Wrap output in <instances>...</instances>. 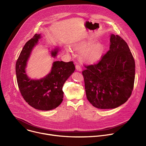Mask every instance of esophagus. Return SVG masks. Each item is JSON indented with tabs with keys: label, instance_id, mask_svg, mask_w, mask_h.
Wrapping results in <instances>:
<instances>
[{
	"label": "esophagus",
	"instance_id": "1",
	"mask_svg": "<svg viewBox=\"0 0 146 146\" xmlns=\"http://www.w3.org/2000/svg\"><path fill=\"white\" fill-rule=\"evenodd\" d=\"M76 69L77 70L80 71V72L82 70V68H81V66H80L78 64H77V65H76Z\"/></svg>",
	"mask_w": 146,
	"mask_h": 146
}]
</instances>
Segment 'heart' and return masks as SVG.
<instances>
[{"label":"heart","instance_id":"b5f03b06","mask_svg":"<svg viewBox=\"0 0 146 146\" xmlns=\"http://www.w3.org/2000/svg\"><path fill=\"white\" fill-rule=\"evenodd\" d=\"M73 48L78 52L85 50L82 54V59L88 63H94L99 61L105 52V47L101 43L95 44L92 40L82 41L73 46Z\"/></svg>","mask_w":146,"mask_h":146}]
</instances>
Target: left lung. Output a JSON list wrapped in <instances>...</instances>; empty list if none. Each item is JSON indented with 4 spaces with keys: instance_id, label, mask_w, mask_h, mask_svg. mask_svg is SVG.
Returning a JSON list of instances; mask_svg holds the SVG:
<instances>
[{
    "instance_id": "obj_1",
    "label": "left lung",
    "mask_w": 146,
    "mask_h": 146,
    "mask_svg": "<svg viewBox=\"0 0 146 146\" xmlns=\"http://www.w3.org/2000/svg\"><path fill=\"white\" fill-rule=\"evenodd\" d=\"M110 50L82 72L88 101L96 108H115L125 103L133 88L135 64L126 42L112 34Z\"/></svg>"
}]
</instances>
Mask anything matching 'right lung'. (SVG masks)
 Instances as JSON below:
<instances>
[{"mask_svg": "<svg viewBox=\"0 0 146 146\" xmlns=\"http://www.w3.org/2000/svg\"><path fill=\"white\" fill-rule=\"evenodd\" d=\"M40 38L35 34L24 46L17 61L15 70L18 88L24 100L30 106L41 111H49L58 107L63 100L62 87L69 76L74 72L73 61H56L51 72L39 80L30 79L26 74L27 60L33 47ZM57 50L52 52L55 57Z\"/></svg>", "mask_w": 146, "mask_h": 146, "instance_id": "add662e5", "label": "right lung"}]
</instances>
